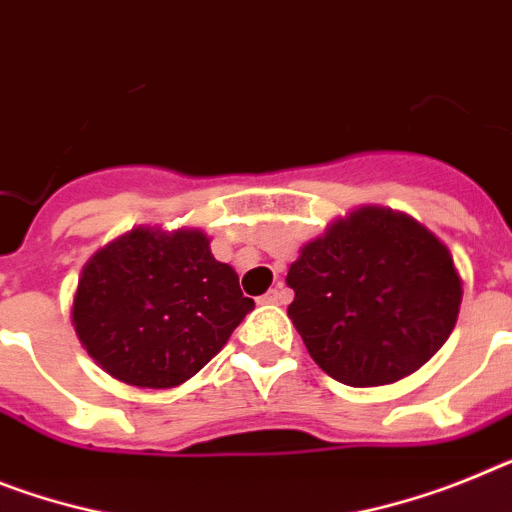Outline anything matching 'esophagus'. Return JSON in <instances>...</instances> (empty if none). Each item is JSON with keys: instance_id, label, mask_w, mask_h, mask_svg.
I'll return each mask as SVG.
<instances>
[{"instance_id": "34e87169", "label": "esophagus", "mask_w": 512, "mask_h": 512, "mask_svg": "<svg viewBox=\"0 0 512 512\" xmlns=\"http://www.w3.org/2000/svg\"><path fill=\"white\" fill-rule=\"evenodd\" d=\"M287 300H290V292L285 290V287L282 285H277V287H272V290L266 292L264 298H261V303H274V305H285Z\"/></svg>"}]
</instances>
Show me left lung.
<instances>
[{"label": "left lung", "mask_w": 512, "mask_h": 512, "mask_svg": "<svg viewBox=\"0 0 512 512\" xmlns=\"http://www.w3.org/2000/svg\"><path fill=\"white\" fill-rule=\"evenodd\" d=\"M287 308L308 355L344 386L412 375L445 344L461 277L443 240L391 207L365 204L300 248Z\"/></svg>", "instance_id": "obj_1"}]
</instances>
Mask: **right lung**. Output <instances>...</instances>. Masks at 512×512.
I'll use <instances>...</instances> for the list:
<instances>
[{
    "instance_id": "1",
    "label": "right lung",
    "mask_w": 512,
    "mask_h": 512,
    "mask_svg": "<svg viewBox=\"0 0 512 512\" xmlns=\"http://www.w3.org/2000/svg\"><path fill=\"white\" fill-rule=\"evenodd\" d=\"M253 300L199 227H131L82 266L72 326L111 378L173 388L227 344Z\"/></svg>"
}]
</instances>
